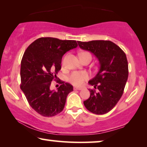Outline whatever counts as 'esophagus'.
I'll return each instance as SVG.
<instances>
[{
	"label": "esophagus",
	"mask_w": 147,
	"mask_h": 147,
	"mask_svg": "<svg viewBox=\"0 0 147 147\" xmlns=\"http://www.w3.org/2000/svg\"><path fill=\"white\" fill-rule=\"evenodd\" d=\"M82 89V88H77V87H74V90H81Z\"/></svg>",
	"instance_id": "1"
}]
</instances>
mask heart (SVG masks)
<instances>
[{
    "label": "heart",
    "mask_w": 147,
    "mask_h": 147,
    "mask_svg": "<svg viewBox=\"0 0 147 147\" xmlns=\"http://www.w3.org/2000/svg\"><path fill=\"white\" fill-rule=\"evenodd\" d=\"M86 55H90L92 57L91 54L88 53V52H83V53H80V57ZM63 65H64V62H63ZM88 78H89V75H88V74L86 71H75L72 72L69 76V77H68V81L70 83L74 84V85L80 86H82L84 83V82L88 79Z\"/></svg>",
    "instance_id": "1"
}]
</instances>
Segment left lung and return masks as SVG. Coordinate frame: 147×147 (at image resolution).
<instances>
[{
    "label": "left lung",
    "instance_id": "obj_1",
    "mask_svg": "<svg viewBox=\"0 0 147 147\" xmlns=\"http://www.w3.org/2000/svg\"><path fill=\"white\" fill-rule=\"evenodd\" d=\"M82 49L92 52L99 60L98 74L89 81L95 90H89L90 96L84 102L85 107L96 114L110 112L123 94L128 76L126 54L117 45L110 41L95 40L78 41Z\"/></svg>",
    "mask_w": 147,
    "mask_h": 147
}]
</instances>
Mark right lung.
Here are the masks:
<instances>
[{"mask_svg": "<svg viewBox=\"0 0 147 147\" xmlns=\"http://www.w3.org/2000/svg\"><path fill=\"white\" fill-rule=\"evenodd\" d=\"M74 40L41 37L33 42L23 54L21 63V89L29 105L45 117L57 115L63 110L73 86L61 81L57 91L50 90L61 69L63 55L77 47Z\"/></svg>", "mask_w": 147, "mask_h": 147, "instance_id": "obj_1", "label": "right lung"}]
</instances>
